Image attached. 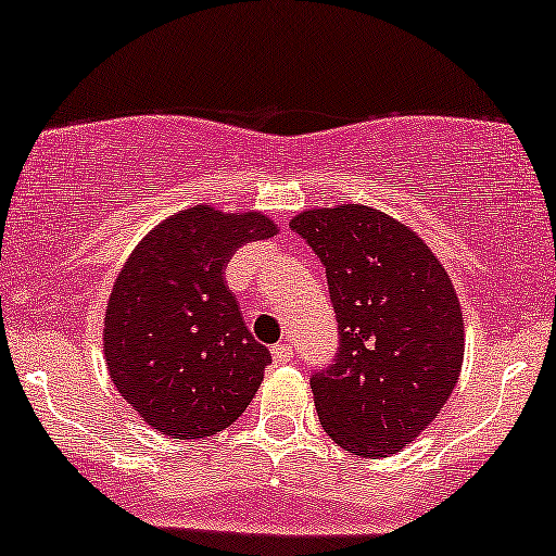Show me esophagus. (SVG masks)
<instances>
[{
	"label": "esophagus",
	"instance_id": "34e87169",
	"mask_svg": "<svg viewBox=\"0 0 556 556\" xmlns=\"http://www.w3.org/2000/svg\"><path fill=\"white\" fill-rule=\"evenodd\" d=\"M273 358H276V363H291L293 361V348L289 345V342H278V345H273Z\"/></svg>",
	"mask_w": 556,
	"mask_h": 556
}]
</instances>
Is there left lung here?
Wrapping results in <instances>:
<instances>
[{"label": "left lung", "mask_w": 556, "mask_h": 556, "mask_svg": "<svg viewBox=\"0 0 556 556\" xmlns=\"http://www.w3.org/2000/svg\"><path fill=\"white\" fill-rule=\"evenodd\" d=\"M291 229L325 265L340 345L312 374L319 422L355 456L400 451L433 422L464 361L451 278L413 229L368 205L314 208Z\"/></svg>", "instance_id": "8db88e82"}]
</instances>
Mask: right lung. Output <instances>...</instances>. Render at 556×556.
Instances as JSON below:
<instances>
[{"mask_svg":"<svg viewBox=\"0 0 556 556\" xmlns=\"http://www.w3.org/2000/svg\"><path fill=\"white\" fill-rule=\"evenodd\" d=\"M276 231L263 214L195 205L149 231L115 278L108 371L160 433L216 435L255 396L270 351L247 330L224 270L239 247Z\"/></svg>","mask_w":556,"mask_h":556,"instance_id":"1","label":"right lung"}]
</instances>
